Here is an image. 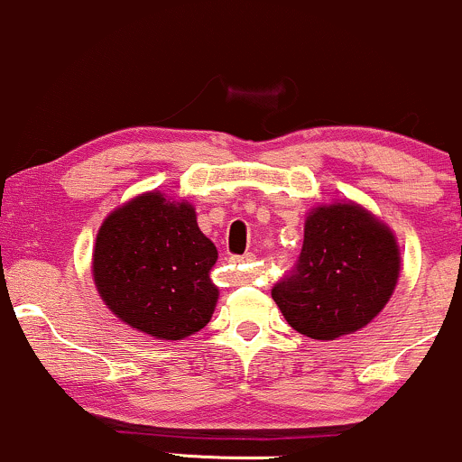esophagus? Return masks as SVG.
I'll return each mask as SVG.
<instances>
[{"label": "esophagus", "instance_id": "obj_1", "mask_svg": "<svg viewBox=\"0 0 462 462\" xmlns=\"http://www.w3.org/2000/svg\"><path fill=\"white\" fill-rule=\"evenodd\" d=\"M233 263H253L255 262V255H251V253H246V255H236L231 257Z\"/></svg>", "mask_w": 462, "mask_h": 462}]
</instances>
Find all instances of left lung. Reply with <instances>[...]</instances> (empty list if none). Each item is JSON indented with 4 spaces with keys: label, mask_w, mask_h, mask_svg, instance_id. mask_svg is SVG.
I'll use <instances>...</instances> for the list:
<instances>
[{
    "label": "left lung",
    "mask_w": 462,
    "mask_h": 462,
    "mask_svg": "<svg viewBox=\"0 0 462 462\" xmlns=\"http://www.w3.org/2000/svg\"><path fill=\"white\" fill-rule=\"evenodd\" d=\"M399 279L393 231L356 203L316 207L305 220L303 248L273 299L290 328L336 340L369 325Z\"/></svg>",
    "instance_id": "obj_1"
}]
</instances>
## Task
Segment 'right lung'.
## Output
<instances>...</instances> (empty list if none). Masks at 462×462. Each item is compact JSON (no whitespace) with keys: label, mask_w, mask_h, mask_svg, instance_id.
<instances>
[{"label":"right lung","mask_w":462,"mask_h":462,"mask_svg":"<svg viewBox=\"0 0 462 462\" xmlns=\"http://www.w3.org/2000/svg\"><path fill=\"white\" fill-rule=\"evenodd\" d=\"M217 251L199 229L189 203L148 191L102 222L93 248V282L113 314L159 340H183L214 314L209 279Z\"/></svg>","instance_id":"add662e5"}]
</instances>
